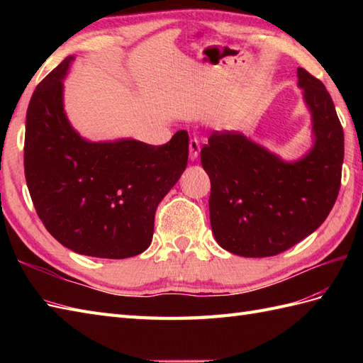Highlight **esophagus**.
<instances>
[{"label":"esophagus","mask_w":363,"mask_h":363,"mask_svg":"<svg viewBox=\"0 0 363 363\" xmlns=\"http://www.w3.org/2000/svg\"><path fill=\"white\" fill-rule=\"evenodd\" d=\"M189 148H190V159L191 160H196L199 150H201V145H199V140L196 137L190 138V143H189Z\"/></svg>","instance_id":"34e87169"}]
</instances>
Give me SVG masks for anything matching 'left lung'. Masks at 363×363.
<instances>
[{
    "label": "left lung",
    "mask_w": 363,
    "mask_h": 363,
    "mask_svg": "<svg viewBox=\"0 0 363 363\" xmlns=\"http://www.w3.org/2000/svg\"><path fill=\"white\" fill-rule=\"evenodd\" d=\"M315 143L284 162L235 130H215L201 150L211 177V226L221 248L243 257L276 256L321 226L342 184L343 128L320 79L298 68Z\"/></svg>",
    "instance_id": "obj_1"
}]
</instances>
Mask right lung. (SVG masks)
<instances>
[{
    "mask_svg": "<svg viewBox=\"0 0 363 363\" xmlns=\"http://www.w3.org/2000/svg\"><path fill=\"white\" fill-rule=\"evenodd\" d=\"M67 57L38 84L25 133V176L46 230L78 254L126 259L152 240L154 215L189 160V134L165 145L87 142L67 120L62 91Z\"/></svg>",
    "mask_w": 363,
    "mask_h": 363,
    "instance_id": "add662e5",
    "label": "right lung"
}]
</instances>
